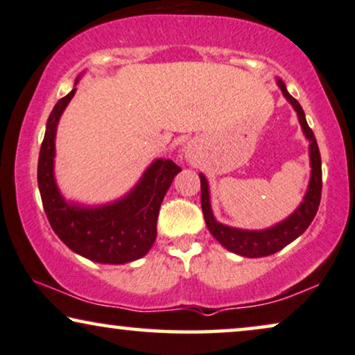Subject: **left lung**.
Instances as JSON below:
<instances>
[{"mask_svg":"<svg viewBox=\"0 0 355 355\" xmlns=\"http://www.w3.org/2000/svg\"><path fill=\"white\" fill-rule=\"evenodd\" d=\"M277 86L281 87L284 97L289 101L292 105H294L297 115H299V121L304 128V133L306 138L310 139V160H311V178L309 191L302 201L294 214H292L289 219H286L281 224L268 230H258V232H252V230H239L232 229V227H227L219 224L214 219L211 211L209 205V191H207V182L205 175H200L201 180V207L202 214H205V220L209 232L214 235V239L220 245H224L227 250L230 252L242 254V257L248 258H261L268 257V254H272L279 252L289 245L291 242L299 237L300 234H304L306 227L311 224L313 217L316 216V211H318L320 200H321V187H323V180H321V157H320V149L318 144H316L315 135L309 123L305 120V113L302 110L300 103L295 101L294 97L287 92L284 83L277 81Z\"/></svg>","mask_w":355,"mask_h":355,"instance_id":"1","label":"left lung"}]
</instances>
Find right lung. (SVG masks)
<instances>
[{"mask_svg":"<svg viewBox=\"0 0 355 355\" xmlns=\"http://www.w3.org/2000/svg\"><path fill=\"white\" fill-rule=\"evenodd\" d=\"M76 89L60 98L46 121L40 146L37 180L45 214L61 242L92 261L123 264L144 257L157 235L162 200L180 167L173 160H155L125 200L84 209L66 205L53 178L56 125Z\"/></svg>","mask_w":355,"mask_h":355,"instance_id":"obj_1","label":"right lung"}]
</instances>
